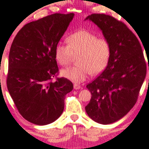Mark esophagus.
I'll return each instance as SVG.
<instances>
[{
  "mask_svg": "<svg viewBox=\"0 0 149 149\" xmlns=\"http://www.w3.org/2000/svg\"><path fill=\"white\" fill-rule=\"evenodd\" d=\"M73 88H74L75 89H81V85L78 84H75L73 85Z\"/></svg>",
  "mask_w": 149,
  "mask_h": 149,
  "instance_id": "obj_1",
  "label": "esophagus"
}]
</instances>
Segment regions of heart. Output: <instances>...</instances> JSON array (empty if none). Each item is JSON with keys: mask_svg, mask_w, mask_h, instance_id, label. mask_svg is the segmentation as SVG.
Instances as JSON below:
<instances>
[{"mask_svg": "<svg viewBox=\"0 0 149 149\" xmlns=\"http://www.w3.org/2000/svg\"><path fill=\"white\" fill-rule=\"evenodd\" d=\"M68 45L58 43L54 49L57 63L68 65L76 58L77 65L61 70L63 77L81 83L89 75L96 76L105 70L109 63L111 48L108 40L86 30H80L72 33L66 38Z\"/></svg>", "mask_w": 149, "mask_h": 149, "instance_id": "heart-1", "label": "heart"}]
</instances>
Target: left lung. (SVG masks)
Returning <instances> with one entry per match:
<instances>
[{
    "label": "left lung",
    "mask_w": 149,
    "mask_h": 149,
    "mask_svg": "<svg viewBox=\"0 0 149 149\" xmlns=\"http://www.w3.org/2000/svg\"><path fill=\"white\" fill-rule=\"evenodd\" d=\"M86 19L102 30L111 54L104 71L86 85L92 97L85 110L93 121L109 125L124 117L136 103L146 63L139 41L122 22L103 14H92Z\"/></svg>",
    "instance_id": "8db88e82"
}]
</instances>
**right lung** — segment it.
<instances>
[{
	"mask_svg": "<svg viewBox=\"0 0 149 149\" xmlns=\"http://www.w3.org/2000/svg\"><path fill=\"white\" fill-rule=\"evenodd\" d=\"M74 17L54 14L26 24L15 36L8 56L7 88L20 114L31 123L46 125L64 110L73 85L58 73L54 49Z\"/></svg>",
	"mask_w": 149,
	"mask_h": 149,
	"instance_id": "1",
	"label": "right lung"
}]
</instances>
